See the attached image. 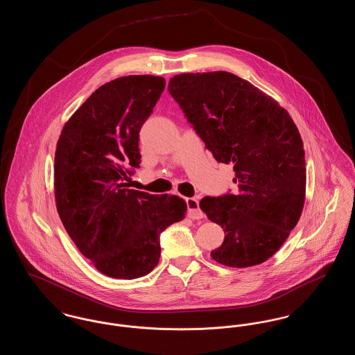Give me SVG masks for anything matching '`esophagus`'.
<instances>
[{
    "instance_id": "34e87169",
    "label": "esophagus",
    "mask_w": 355,
    "mask_h": 355,
    "mask_svg": "<svg viewBox=\"0 0 355 355\" xmlns=\"http://www.w3.org/2000/svg\"><path fill=\"white\" fill-rule=\"evenodd\" d=\"M187 206V216L191 220H201L203 218V211L200 209V203L197 198H186Z\"/></svg>"
}]
</instances>
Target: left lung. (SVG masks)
Returning <instances> with one entry per match:
<instances>
[{"mask_svg": "<svg viewBox=\"0 0 355 355\" xmlns=\"http://www.w3.org/2000/svg\"><path fill=\"white\" fill-rule=\"evenodd\" d=\"M168 90L214 158L236 171V194L200 202L225 232L211 258L238 269L268 261L304 209V142L294 121L270 96L229 71L177 74Z\"/></svg>", "mask_w": 355, "mask_h": 355, "instance_id": "1", "label": "left lung"}]
</instances>
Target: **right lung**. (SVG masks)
Listing matches in <instances>:
<instances>
[{"label":"right lung","mask_w":355,"mask_h":355,"mask_svg":"<svg viewBox=\"0 0 355 355\" xmlns=\"http://www.w3.org/2000/svg\"><path fill=\"white\" fill-rule=\"evenodd\" d=\"M158 76H126L100 86L64 125L54 155L60 218L102 274L135 279L161 255L159 234L185 218L177 196H154L126 182L139 168V130L165 89Z\"/></svg>","instance_id":"right-lung-1"}]
</instances>
